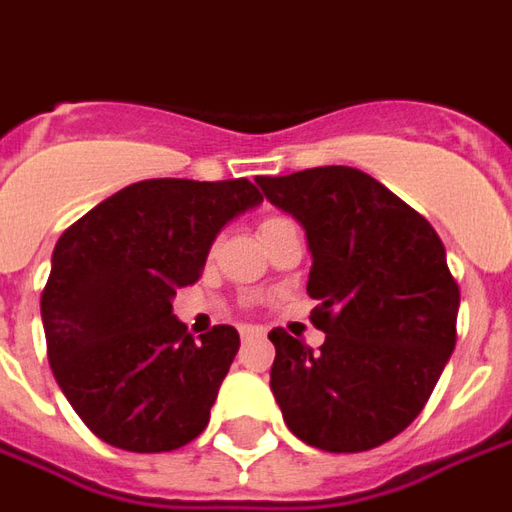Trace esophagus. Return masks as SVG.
<instances>
[{
  "label": "esophagus",
  "mask_w": 512,
  "mask_h": 512,
  "mask_svg": "<svg viewBox=\"0 0 512 512\" xmlns=\"http://www.w3.org/2000/svg\"><path fill=\"white\" fill-rule=\"evenodd\" d=\"M239 334H242V340L248 343V340H253V337H259V334H262V329H256V326H242V329H239Z\"/></svg>",
  "instance_id": "34e87169"
}]
</instances>
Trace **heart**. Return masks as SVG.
<instances>
[{"mask_svg": "<svg viewBox=\"0 0 512 512\" xmlns=\"http://www.w3.org/2000/svg\"><path fill=\"white\" fill-rule=\"evenodd\" d=\"M276 222H281V220H278V217H270V220H264L262 222V231H267V228H270V225H276Z\"/></svg>", "mask_w": 512, "mask_h": 512, "instance_id": "heart-1", "label": "heart"}]
</instances>
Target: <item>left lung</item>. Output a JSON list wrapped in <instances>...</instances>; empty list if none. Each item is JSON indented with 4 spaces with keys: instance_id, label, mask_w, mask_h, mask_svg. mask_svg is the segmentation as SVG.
Returning a JSON list of instances; mask_svg holds the SVG:
<instances>
[{
    "instance_id": "8db88e82",
    "label": "left lung",
    "mask_w": 512,
    "mask_h": 512,
    "mask_svg": "<svg viewBox=\"0 0 512 512\" xmlns=\"http://www.w3.org/2000/svg\"><path fill=\"white\" fill-rule=\"evenodd\" d=\"M264 197L301 222L320 351L270 331V387L284 424L306 446L354 454L418 418L457 343L460 290L435 228L354 167L256 178Z\"/></svg>"
}]
</instances>
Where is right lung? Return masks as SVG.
Wrapping results in <instances>:
<instances>
[{
    "label": "right lung",
    "instance_id": "1",
    "mask_svg": "<svg viewBox=\"0 0 512 512\" xmlns=\"http://www.w3.org/2000/svg\"><path fill=\"white\" fill-rule=\"evenodd\" d=\"M259 203L245 178H153L63 231L41 320L52 373L97 438L155 454L206 429L239 334L214 326L195 340L172 315V298L200 278L222 228Z\"/></svg>",
    "mask_w": 512,
    "mask_h": 512
}]
</instances>
